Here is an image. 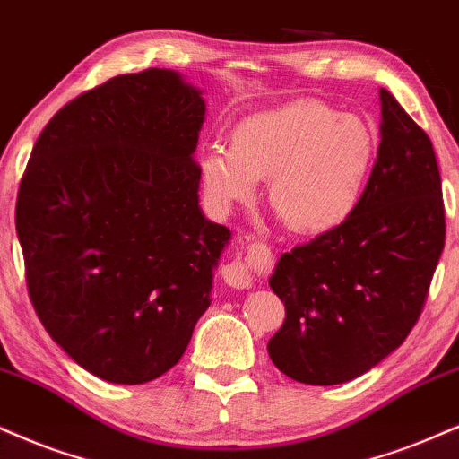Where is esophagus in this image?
Masks as SVG:
<instances>
[{"label":"esophagus","instance_id":"obj_1","mask_svg":"<svg viewBox=\"0 0 459 459\" xmlns=\"http://www.w3.org/2000/svg\"><path fill=\"white\" fill-rule=\"evenodd\" d=\"M223 281L234 290H248L253 285V274L242 259H231L223 265Z\"/></svg>","mask_w":459,"mask_h":459}]
</instances>
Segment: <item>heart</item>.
I'll use <instances>...</instances> for the list:
<instances>
[{
	"label": "heart",
	"instance_id": "heart-1",
	"mask_svg": "<svg viewBox=\"0 0 459 459\" xmlns=\"http://www.w3.org/2000/svg\"><path fill=\"white\" fill-rule=\"evenodd\" d=\"M377 155L372 129L315 100L242 118L228 146H208L200 178L219 208L251 202L268 178V202L287 230L332 231L355 212Z\"/></svg>",
	"mask_w": 459,
	"mask_h": 459
}]
</instances>
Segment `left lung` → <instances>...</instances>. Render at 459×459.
Returning a JSON list of instances; mask_svg holds the SVG:
<instances>
[{"mask_svg":"<svg viewBox=\"0 0 459 459\" xmlns=\"http://www.w3.org/2000/svg\"><path fill=\"white\" fill-rule=\"evenodd\" d=\"M381 144L355 212L341 228L282 253L270 287L285 321L268 353L282 375L338 385L409 336L445 247V204L428 134L387 89Z\"/></svg>","mask_w":459,"mask_h":459,"instance_id":"obj_1","label":"left lung"}]
</instances>
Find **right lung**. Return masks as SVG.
Instances as JSON below:
<instances>
[{
  "label": "right lung",
  "mask_w": 459,
  "mask_h": 459,
  "mask_svg": "<svg viewBox=\"0 0 459 459\" xmlns=\"http://www.w3.org/2000/svg\"><path fill=\"white\" fill-rule=\"evenodd\" d=\"M206 115L174 70L123 74L47 123L16 197L27 290L91 375L140 385L183 358L230 230L204 217L194 152Z\"/></svg>",
  "instance_id": "right-lung-1"
}]
</instances>
